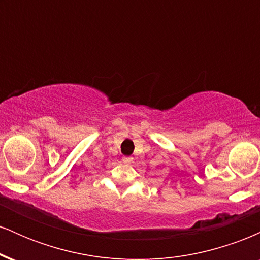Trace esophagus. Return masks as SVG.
Returning <instances> with one entry per match:
<instances>
[{"label": "esophagus", "mask_w": 260, "mask_h": 260, "mask_svg": "<svg viewBox=\"0 0 260 260\" xmlns=\"http://www.w3.org/2000/svg\"><path fill=\"white\" fill-rule=\"evenodd\" d=\"M122 161H123V162H126V164H129V162H132V161H133V157L132 156H123V157H122Z\"/></svg>", "instance_id": "1"}]
</instances>
